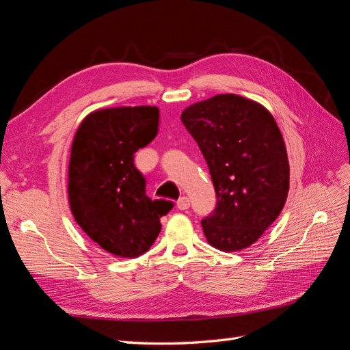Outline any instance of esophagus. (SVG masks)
I'll use <instances>...</instances> for the list:
<instances>
[{
  "label": "esophagus",
  "mask_w": 350,
  "mask_h": 350,
  "mask_svg": "<svg viewBox=\"0 0 350 350\" xmlns=\"http://www.w3.org/2000/svg\"><path fill=\"white\" fill-rule=\"evenodd\" d=\"M176 207H178L179 210H187V208L189 207V198L185 197V196H183L181 198H179V200L176 201Z\"/></svg>",
  "instance_id": "34e87169"
}]
</instances>
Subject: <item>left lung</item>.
<instances>
[{"instance_id":"8db88e82","label":"left lung","mask_w":350,"mask_h":350,"mask_svg":"<svg viewBox=\"0 0 350 350\" xmlns=\"http://www.w3.org/2000/svg\"><path fill=\"white\" fill-rule=\"evenodd\" d=\"M183 124L203 153L217 197L201 220L211 247L248 248L278 219L289 193V161L273 115L238 94L193 103Z\"/></svg>"}]
</instances>
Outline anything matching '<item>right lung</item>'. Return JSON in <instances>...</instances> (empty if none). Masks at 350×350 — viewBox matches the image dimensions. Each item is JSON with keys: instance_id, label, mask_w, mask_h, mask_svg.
Masks as SVG:
<instances>
[{"instance_id": "add662e5", "label": "right lung", "mask_w": 350, "mask_h": 350, "mask_svg": "<svg viewBox=\"0 0 350 350\" xmlns=\"http://www.w3.org/2000/svg\"><path fill=\"white\" fill-rule=\"evenodd\" d=\"M159 108L118 107L90 112L79 125L68 163L74 220L107 252L135 258L149 251L171 201L146 196L134 153L157 135Z\"/></svg>"}]
</instances>
